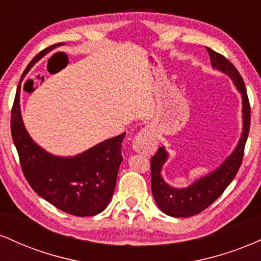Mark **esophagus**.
Masks as SVG:
<instances>
[{"instance_id": "34e87169", "label": "esophagus", "mask_w": 261, "mask_h": 261, "mask_svg": "<svg viewBox=\"0 0 261 261\" xmlns=\"http://www.w3.org/2000/svg\"><path fill=\"white\" fill-rule=\"evenodd\" d=\"M133 148L137 153L146 155L153 154L155 151V140L151 128H143L133 141Z\"/></svg>"}]
</instances>
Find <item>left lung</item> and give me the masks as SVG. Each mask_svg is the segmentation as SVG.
<instances>
[{
  "label": "left lung",
  "mask_w": 261,
  "mask_h": 261,
  "mask_svg": "<svg viewBox=\"0 0 261 261\" xmlns=\"http://www.w3.org/2000/svg\"><path fill=\"white\" fill-rule=\"evenodd\" d=\"M207 51L212 67L227 74L233 81L238 92L241 93L243 128H242L241 139L232 153L216 169L196 179L195 181L185 188L170 187L168 182L164 180L162 176V169H163L164 163L168 160L169 154L164 146L158 148L157 153L151 160L152 194H153L154 201L161 211L172 217L194 216L208 207L214 201H216L230 184V181L234 179L237 172L241 167L244 146L247 142L248 134H249L250 106L243 79L239 74L238 70L224 56L208 49V47Z\"/></svg>",
  "instance_id": "1"
}]
</instances>
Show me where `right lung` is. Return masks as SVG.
<instances>
[{
	"instance_id": "1",
	"label": "right lung",
	"mask_w": 261,
	"mask_h": 261,
	"mask_svg": "<svg viewBox=\"0 0 261 261\" xmlns=\"http://www.w3.org/2000/svg\"><path fill=\"white\" fill-rule=\"evenodd\" d=\"M39 53L24 74L46 53ZM20 82L11 116L12 139L19 155L23 174L33 190L47 202L73 216H94L112 200L120 163L125 133L97 143L76 155H56L45 151L32 139L20 113Z\"/></svg>"
}]
</instances>
